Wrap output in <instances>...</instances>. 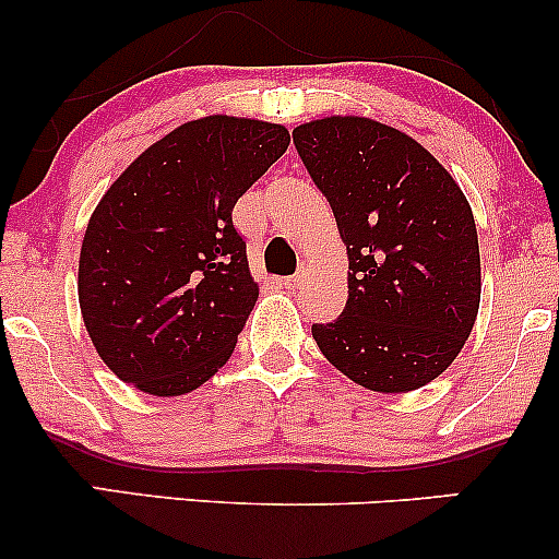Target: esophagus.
I'll use <instances>...</instances> for the list:
<instances>
[{
  "label": "esophagus",
  "instance_id": "obj_1",
  "mask_svg": "<svg viewBox=\"0 0 559 559\" xmlns=\"http://www.w3.org/2000/svg\"><path fill=\"white\" fill-rule=\"evenodd\" d=\"M305 281H307V271L301 267L299 273H294V275H288V278H284V286L288 288V292H297V288L305 286Z\"/></svg>",
  "mask_w": 559,
  "mask_h": 559
}]
</instances>
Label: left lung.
<instances>
[{
	"label": "left lung",
	"mask_w": 559,
	"mask_h": 559,
	"mask_svg": "<svg viewBox=\"0 0 559 559\" xmlns=\"http://www.w3.org/2000/svg\"><path fill=\"white\" fill-rule=\"evenodd\" d=\"M294 146L349 254L344 312L312 325V338L365 389L426 386L460 355L478 316L471 204L431 152L370 118L312 120L294 128Z\"/></svg>",
	"instance_id": "left-lung-1"
}]
</instances>
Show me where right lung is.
<instances>
[{"instance_id": "obj_1", "label": "right lung", "mask_w": 559, "mask_h": 559, "mask_svg": "<svg viewBox=\"0 0 559 559\" xmlns=\"http://www.w3.org/2000/svg\"><path fill=\"white\" fill-rule=\"evenodd\" d=\"M288 141L284 126L262 120H191L141 152L96 204L79 301L120 381L189 394L234 355L260 288L230 213Z\"/></svg>"}]
</instances>
